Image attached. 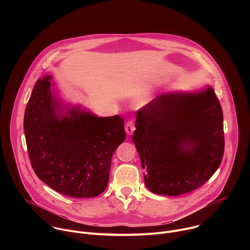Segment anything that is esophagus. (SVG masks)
<instances>
[{
	"instance_id": "34e87169",
	"label": "esophagus",
	"mask_w": 250,
	"mask_h": 250,
	"mask_svg": "<svg viewBox=\"0 0 250 250\" xmlns=\"http://www.w3.org/2000/svg\"><path fill=\"white\" fill-rule=\"evenodd\" d=\"M125 132L127 134H132V132L134 131L135 129V126H134V123L133 121H128L125 126Z\"/></svg>"
}]
</instances>
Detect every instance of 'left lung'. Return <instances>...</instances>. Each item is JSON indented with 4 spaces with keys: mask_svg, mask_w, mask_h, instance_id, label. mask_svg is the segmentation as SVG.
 Listing matches in <instances>:
<instances>
[{
    "mask_svg": "<svg viewBox=\"0 0 250 250\" xmlns=\"http://www.w3.org/2000/svg\"><path fill=\"white\" fill-rule=\"evenodd\" d=\"M135 128L132 140L146 170L145 184L154 194L194 191L222 162L223 110L210 86L160 94L137 111Z\"/></svg>",
    "mask_w": 250,
    "mask_h": 250,
    "instance_id": "1",
    "label": "left lung"
}]
</instances>
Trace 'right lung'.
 <instances>
[{"instance_id":"add662e5","label":"right lung","mask_w":250,"mask_h":250,"mask_svg":"<svg viewBox=\"0 0 250 250\" xmlns=\"http://www.w3.org/2000/svg\"><path fill=\"white\" fill-rule=\"evenodd\" d=\"M23 128L35 174L56 192L73 198L104 191L112 156L125 139L123 118L98 117L63 103L50 75L35 83Z\"/></svg>"}]
</instances>
